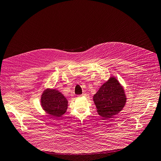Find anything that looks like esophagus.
I'll return each mask as SVG.
<instances>
[{
	"mask_svg": "<svg viewBox=\"0 0 161 161\" xmlns=\"http://www.w3.org/2000/svg\"><path fill=\"white\" fill-rule=\"evenodd\" d=\"M80 97V96H87V95L86 94V93H84V94H82V95H79Z\"/></svg>",
	"mask_w": 161,
	"mask_h": 161,
	"instance_id": "esophagus-1",
	"label": "esophagus"
}]
</instances>
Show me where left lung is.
Wrapping results in <instances>:
<instances>
[{"label": "left lung", "mask_w": 161, "mask_h": 161, "mask_svg": "<svg viewBox=\"0 0 161 161\" xmlns=\"http://www.w3.org/2000/svg\"><path fill=\"white\" fill-rule=\"evenodd\" d=\"M126 98L124 88L115 77L102 85L93 96L97 113L105 118H110L122 110Z\"/></svg>", "instance_id": "1"}]
</instances>
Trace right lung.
Returning a JSON list of instances; mask_svg holds the SVG:
<instances>
[{
    "label": "right lung",
    "mask_w": 161,
    "mask_h": 161,
    "mask_svg": "<svg viewBox=\"0 0 161 161\" xmlns=\"http://www.w3.org/2000/svg\"><path fill=\"white\" fill-rule=\"evenodd\" d=\"M41 105L47 114L56 118L65 114L68 108V101L60 92L47 89L42 95Z\"/></svg>",
    "instance_id": "add662e5"
}]
</instances>
